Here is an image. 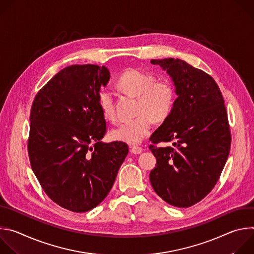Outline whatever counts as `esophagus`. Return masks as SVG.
Returning <instances> with one entry per match:
<instances>
[{
    "label": "esophagus",
    "mask_w": 254,
    "mask_h": 254,
    "mask_svg": "<svg viewBox=\"0 0 254 254\" xmlns=\"http://www.w3.org/2000/svg\"><path fill=\"white\" fill-rule=\"evenodd\" d=\"M130 152L132 154H140L142 152V148L139 146H132L130 149Z\"/></svg>",
    "instance_id": "obj_1"
}]
</instances>
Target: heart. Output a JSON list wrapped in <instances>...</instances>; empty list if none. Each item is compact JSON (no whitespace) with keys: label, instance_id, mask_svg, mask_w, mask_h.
I'll return each instance as SVG.
<instances>
[{"label":"heart","instance_id":"obj_1","mask_svg":"<svg viewBox=\"0 0 254 254\" xmlns=\"http://www.w3.org/2000/svg\"><path fill=\"white\" fill-rule=\"evenodd\" d=\"M118 85L121 89L136 96V114L134 119L122 122L112 130V137L128 143H136L147 137L153 127V120L165 121L172 113L176 90L168 80H156L153 74L138 69H128L120 76ZM98 104L107 121L115 122L117 113L113 93L108 89L98 92Z\"/></svg>","mask_w":254,"mask_h":254}]
</instances>
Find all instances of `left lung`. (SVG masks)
I'll list each match as a JSON object with an SVG mask.
<instances>
[{"label":"left lung","mask_w":254,"mask_h":254,"mask_svg":"<svg viewBox=\"0 0 254 254\" xmlns=\"http://www.w3.org/2000/svg\"><path fill=\"white\" fill-rule=\"evenodd\" d=\"M173 78L178 98L171 115L151 135L157 159L150 181L170 205L187 208L205 198L227 161L231 132L224 99L213 77L186 61L153 59ZM172 146L158 147L160 142Z\"/></svg>","instance_id":"8db88e82"}]
</instances>
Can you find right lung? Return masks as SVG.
Returning a JSON list of instances; mask_svg holds the SVG:
<instances>
[{"mask_svg": "<svg viewBox=\"0 0 254 254\" xmlns=\"http://www.w3.org/2000/svg\"><path fill=\"white\" fill-rule=\"evenodd\" d=\"M110 76L105 66L65 67L38 91L31 106L32 170L47 196L72 212H87L102 202L128 153L124 141H100L106 122L98 92Z\"/></svg>", "mask_w": 254, "mask_h": 254, "instance_id": "add662e5", "label": "right lung"}]
</instances>
